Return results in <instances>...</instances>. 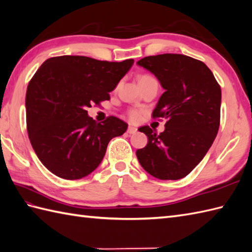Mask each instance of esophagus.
Segmentation results:
<instances>
[{
	"mask_svg": "<svg viewBox=\"0 0 252 252\" xmlns=\"http://www.w3.org/2000/svg\"><path fill=\"white\" fill-rule=\"evenodd\" d=\"M136 132H137V128L135 126H128V128H127V133L128 134H135Z\"/></svg>",
	"mask_w": 252,
	"mask_h": 252,
	"instance_id": "1",
	"label": "esophagus"
}]
</instances>
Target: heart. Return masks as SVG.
<instances>
[{
  "label": "heart",
  "mask_w": 252,
  "mask_h": 252,
  "mask_svg": "<svg viewBox=\"0 0 252 252\" xmlns=\"http://www.w3.org/2000/svg\"><path fill=\"white\" fill-rule=\"evenodd\" d=\"M147 78H151V77H149V76H146V75L139 76V78H138V83H139V81L145 80V79H147ZM130 117H131V119H133V120H137V119H138V117H139V115H138V113H137V112H131V113H130Z\"/></svg>",
  "instance_id": "b5f03b06"
}]
</instances>
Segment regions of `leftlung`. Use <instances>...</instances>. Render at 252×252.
Returning <instances> with one entry per match:
<instances>
[{"instance_id":"8db88e82","label":"left lung","mask_w":252,"mask_h":252,"mask_svg":"<svg viewBox=\"0 0 252 252\" xmlns=\"http://www.w3.org/2000/svg\"><path fill=\"white\" fill-rule=\"evenodd\" d=\"M137 65L153 73L165 90L153 117L167 119L160 134L148 126L138 128L147 135L148 143L136 150L137 159L156 178H184L203 160L217 136L220 86L205 63L184 55L146 57Z\"/></svg>"}]
</instances>
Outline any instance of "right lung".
<instances>
[{"instance_id":"obj_1","label":"right lung","mask_w":252,"mask_h":252,"mask_svg":"<svg viewBox=\"0 0 252 252\" xmlns=\"http://www.w3.org/2000/svg\"><path fill=\"white\" fill-rule=\"evenodd\" d=\"M133 63L61 56L46 60L34 74L26 95L27 130L35 154L56 176H88L102 162L109 140L126 131L125 121L108 117L99 124L87 108L109 99Z\"/></svg>"}]
</instances>
